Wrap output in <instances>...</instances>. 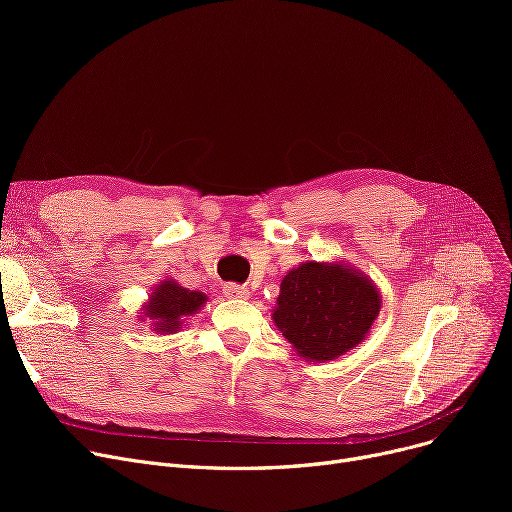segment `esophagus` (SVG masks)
I'll list each match as a JSON object with an SVG mask.
<instances>
[{"label": "esophagus", "mask_w": 512, "mask_h": 512, "mask_svg": "<svg viewBox=\"0 0 512 512\" xmlns=\"http://www.w3.org/2000/svg\"><path fill=\"white\" fill-rule=\"evenodd\" d=\"M224 294H226V299H247L249 290L245 286H238V284H226Z\"/></svg>", "instance_id": "obj_1"}]
</instances>
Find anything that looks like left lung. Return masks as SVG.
<instances>
[{
	"mask_svg": "<svg viewBox=\"0 0 512 512\" xmlns=\"http://www.w3.org/2000/svg\"><path fill=\"white\" fill-rule=\"evenodd\" d=\"M380 309V288L351 263L303 261L282 278L272 319L301 359L326 363L361 344Z\"/></svg>",
	"mask_w": 512,
	"mask_h": 512,
	"instance_id": "obj_1",
	"label": "left lung"
}]
</instances>
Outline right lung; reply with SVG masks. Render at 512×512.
Here are the masks:
<instances>
[{
    "label": "right lung",
    "instance_id": "1",
    "mask_svg": "<svg viewBox=\"0 0 512 512\" xmlns=\"http://www.w3.org/2000/svg\"><path fill=\"white\" fill-rule=\"evenodd\" d=\"M205 303L207 294L188 290L176 280L166 278L153 286L149 299L141 305V315L137 317L141 324L147 321L155 334H176L184 326V319L199 313Z\"/></svg>",
    "mask_w": 512,
    "mask_h": 512
}]
</instances>
